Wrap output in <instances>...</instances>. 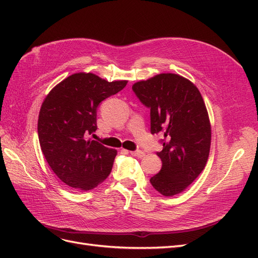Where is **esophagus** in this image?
<instances>
[{
  "mask_svg": "<svg viewBox=\"0 0 258 258\" xmlns=\"http://www.w3.org/2000/svg\"><path fill=\"white\" fill-rule=\"evenodd\" d=\"M130 154L132 155V156H135V157H138V158H142V157H144V152H142V151H132V152H130Z\"/></svg>",
  "mask_w": 258,
  "mask_h": 258,
  "instance_id": "34e87169",
  "label": "esophagus"
}]
</instances>
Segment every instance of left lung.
Listing matches in <instances>:
<instances>
[{"label": "left lung", "mask_w": 258, "mask_h": 258, "mask_svg": "<svg viewBox=\"0 0 258 258\" xmlns=\"http://www.w3.org/2000/svg\"><path fill=\"white\" fill-rule=\"evenodd\" d=\"M132 90L151 110V134L160 135L162 166L151 177L166 197L182 192L205 169L210 153L211 127L198 88L184 77L163 73L138 82Z\"/></svg>", "instance_id": "8db88e82"}]
</instances>
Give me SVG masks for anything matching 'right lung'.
I'll use <instances>...</instances> for the list:
<instances>
[{
  "label": "right lung",
  "mask_w": 258,
  "mask_h": 258,
  "mask_svg": "<svg viewBox=\"0 0 258 258\" xmlns=\"http://www.w3.org/2000/svg\"><path fill=\"white\" fill-rule=\"evenodd\" d=\"M126 85L76 73L44 100L37 122L40 145L50 169L68 186L90 190L111 173L117 152L89 137L97 130L100 103Z\"/></svg>",
  "instance_id": "1"
}]
</instances>
